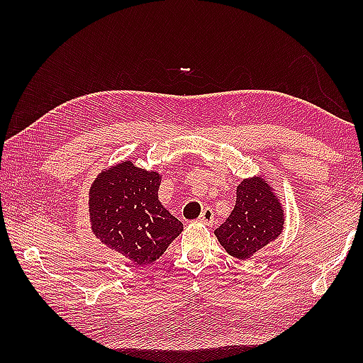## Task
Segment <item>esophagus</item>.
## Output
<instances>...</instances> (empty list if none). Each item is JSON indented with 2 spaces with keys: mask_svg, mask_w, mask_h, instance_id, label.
<instances>
[{
  "mask_svg": "<svg viewBox=\"0 0 363 363\" xmlns=\"http://www.w3.org/2000/svg\"><path fill=\"white\" fill-rule=\"evenodd\" d=\"M199 221H201L203 225H207V226L212 225V223H213V211L211 209V207H206L203 213L199 215Z\"/></svg>",
  "mask_w": 363,
  "mask_h": 363,
  "instance_id": "obj_1",
  "label": "esophagus"
}]
</instances>
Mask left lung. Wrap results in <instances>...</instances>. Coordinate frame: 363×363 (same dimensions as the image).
<instances>
[{
    "label": "left lung",
    "instance_id": "8db88e82",
    "mask_svg": "<svg viewBox=\"0 0 363 363\" xmlns=\"http://www.w3.org/2000/svg\"><path fill=\"white\" fill-rule=\"evenodd\" d=\"M284 220L282 204L272 186L254 176L238 184L234 211L215 229V235L230 256L246 260L282 234Z\"/></svg>",
    "mask_w": 363,
    "mask_h": 363
}]
</instances>
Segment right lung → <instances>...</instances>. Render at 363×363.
Returning a JSON list of instances; mask_svg holds the SVG:
<instances>
[{
	"instance_id": "right-lung-1",
	"label": "right lung",
	"mask_w": 363,
	"mask_h": 363,
	"mask_svg": "<svg viewBox=\"0 0 363 363\" xmlns=\"http://www.w3.org/2000/svg\"><path fill=\"white\" fill-rule=\"evenodd\" d=\"M160 181L157 172L126 160L99 173L90 187L91 230L130 264H152L184 229L159 201Z\"/></svg>"
}]
</instances>
